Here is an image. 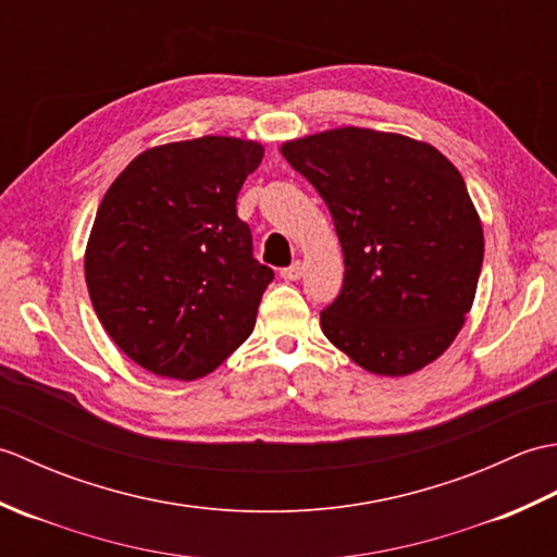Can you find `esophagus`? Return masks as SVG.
<instances>
[{"label":"esophagus","mask_w":557,"mask_h":557,"mask_svg":"<svg viewBox=\"0 0 557 557\" xmlns=\"http://www.w3.org/2000/svg\"><path fill=\"white\" fill-rule=\"evenodd\" d=\"M282 277H285V280H301L304 277V263H301V260H294L289 268L282 270Z\"/></svg>","instance_id":"34e87169"}]
</instances>
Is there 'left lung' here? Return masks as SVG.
I'll return each instance as SVG.
<instances>
[{
  "label": "left lung",
  "mask_w": 557,
  "mask_h": 557,
  "mask_svg": "<svg viewBox=\"0 0 557 557\" xmlns=\"http://www.w3.org/2000/svg\"><path fill=\"white\" fill-rule=\"evenodd\" d=\"M280 150L325 200L345 253L325 337L375 375L421 371L476 297L483 227L461 174L431 144L357 126Z\"/></svg>",
  "instance_id": "8db88e82"
}]
</instances>
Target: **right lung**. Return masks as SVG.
<instances>
[{"instance_id":"obj_1","label":"right lung","mask_w":557,"mask_h":557,"mask_svg":"<svg viewBox=\"0 0 557 557\" xmlns=\"http://www.w3.org/2000/svg\"><path fill=\"white\" fill-rule=\"evenodd\" d=\"M263 146L203 136L148 148L104 194L86 246V285L102 327L128 359L196 381L253 333L275 277L236 215Z\"/></svg>"}]
</instances>
